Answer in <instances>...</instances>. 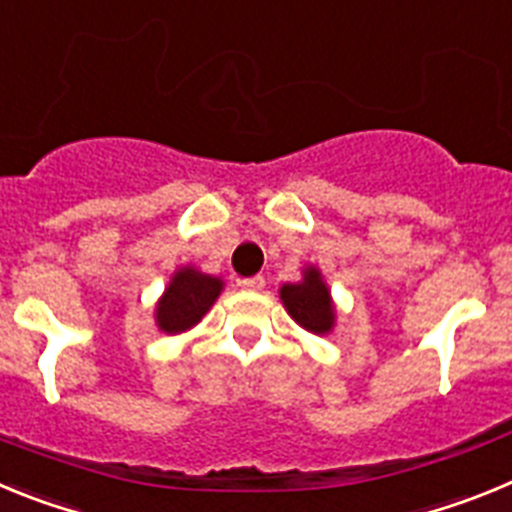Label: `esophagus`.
<instances>
[{
  "instance_id": "obj_1",
  "label": "esophagus",
  "mask_w": 512,
  "mask_h": 512,
  "mask_svg": "<svg viewBox=\"0 0 512 512\" xmlns=\"http://www.w3.org/2000/svg\"><path fill=\"white\" fill-rule=\"evenodd\" d=\"M241 284L243 289H251V292H261V289L266 287V279L261 277V274H256V277H246V279H241Z\"/></svg>"
}]
</instances>
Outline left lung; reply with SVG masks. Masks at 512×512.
<instances>
[{"instance_id":"left-lung-1","label":"left lung","mask_w":512,"mask_h":512,"mask_svg":"<svg viewBox=\"0 0 512 512\" xmlns=\"http://www.w3.org/2000/svg\"><path fill=\"white\" fill-rule=\"evenodd\" d=\"M282 300L289 315L312 333H328L333 328V305L330 292L320 279L318 269H307L300 284L282 287Z\"/></svg>"}]
</instances>
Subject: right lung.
I'll use <instances>...</instances> for the list:
<instances>
[{
  "mask_svg": "<svg viewBox=\"0 0 512 512\" xmlns=\"http://www.w3.org/2000/svg\"><path fill=\"white\" fill-rule=\"evenodd\" d=\"M220 289H223L220 279L194 269L176 271V277L171 279L166 295L156 307L158 328L166 333H182L194 323H200L202 315L220 295Z\"/></svg>",
  "mask_w": 512,
  "mask_h": 512,
  "instance_id": "obj_1",
  "label": "right lung"
}]
</instances>
